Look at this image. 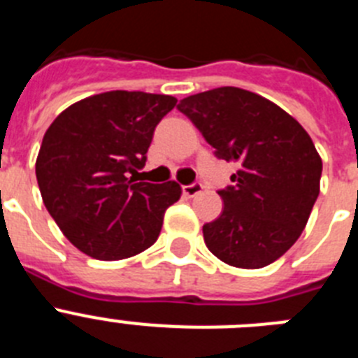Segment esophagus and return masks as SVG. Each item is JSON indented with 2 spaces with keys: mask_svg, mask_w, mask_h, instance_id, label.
<instances>
[{
  "mask_svg": "<svg viewBox=\"0 0 358 358\" xmlns=\"http://www.w3.org/2000/svg\"><path fill=\"white\" fill-rule=\"evenodd\" d=\"M201 192H202L201 182H192V185L182 186V194H185L186 197H195V195H199Z\"/></svg>",
  "mask_w": 358,
  "mask_h": 358,
  "instance_id": "34e87169",
  "label": "esophagus"
}]
</instances>
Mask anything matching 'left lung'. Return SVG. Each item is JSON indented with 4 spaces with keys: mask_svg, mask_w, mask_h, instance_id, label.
Masks as SVG:
<instances>
[{
    "mask_svg": "<svg viewBox=\"0 0 358 358\" xmlns=\"http://www.w3.org/2000/svg\"><path fill=\"white\" fill-rule=\"evenodd\" d=\"M218 159L238 170L218 189L222 213L202 226L208 249L224 264L262 268L292 248L319 195L322 161L308 132L267 98L217 87L182 98Z\"/></svg>",
    "mask_w": 358,
    "mask_h": 358,
    "instance_id": "1",
    "label": "left lung"
}]
</instances>
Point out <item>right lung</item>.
Instances as JSON below:
<instances>
[{
    "instance_id": "obj_1",
    "label": "right lung",
    "mask_w": 358,
    "mask_h": 358,
    "mask_svg": "<svg viewBox=\"0 0 358 358\" xmlns=\"http://www.w3.org/2000/svg\"><path fill=\"white\" fill-rule=\"evenodd\" d=\"M169 94L107 91L53 120L36 163L43 202L66 238L96 260H123L156 242L176 181L136 182L157 123L176 107ZM138 173V172H136Z\"/></svg>"
}]
</instances>
